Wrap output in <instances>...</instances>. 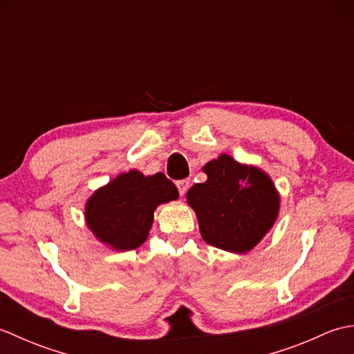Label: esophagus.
<instances>
[{
  "label": "esophagus",
  "mask_w": 354,
  "mask_h": 354,
  "mask_svg": "<svg viewBox=\"0 0 354 354\" xmlns=\"http://www.w3.org/2000/svg\"><path fill=\"white\" fill-rule=\"evenodd\" d=\"M176 187H178V190H179V194H181V196H184V194L187 193V190H189L190 181H189V179H179V181H176Z\"/></svg>",
  "instance_id": "esophagus-1"
}]
</instances>
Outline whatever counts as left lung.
<instances>
[{
  "instance_id": "obj_1",
  "label": "left lung",
  "mask_w": 354,
  "mask_h": 354,
  "mask_svg": "<svg viewBox=\"0 0 354 354\" xmlns=\"http://www.w3.org/2000/svg\"><path fill=\"white\" fill-rule=\"evenodd\" d=\"M204 171L207 181L187 192L202 239L231 252L252 250L277 219L280 199L272 181L228 155L207 162Z\"/></svg>"
}]
</instances>
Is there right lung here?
<instances>
[{
	"label": "right lung",
	"mask_w": 354,
	"mask_h": 354,
	"mask_svg": "<svg viewBox=\"0 0 354 354\" xmlns=\"http://www.w3.org/2000/svg\"><path fill=\"white\" fill-rule=\"evenodd\" d=\"M178 189L164 173L142 176L123 173L88 201L86 223L102 242L117 250H135L147 239L156 205L178 199Z\"/></svg>",
	"instance_id": "right-lung-1"
}]
</instances>
